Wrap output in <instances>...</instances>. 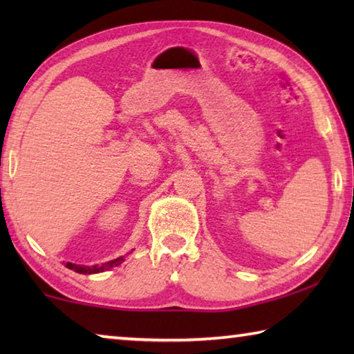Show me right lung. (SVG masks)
Instances as JSON below:
<instances>
[{"label": "right lung", "instance_id": "1", "mask_svg": "<svg viewBox=\"0 0 354 354\" xmlns=\"http://www.w3.org/2000/svg\"><path fill=\"white\" fill-rule=\"evenodd\" d=\"M124 261V256H120L117 259H112V261H107L104 263H101V266H77V263H71L67 262V267L70 270H75L76 273H81V274H93V273H101V272H107L111 270V268L120 266Z\"/></svg>", "mask_w": 354, "mask_h": 354}]
</instances>
